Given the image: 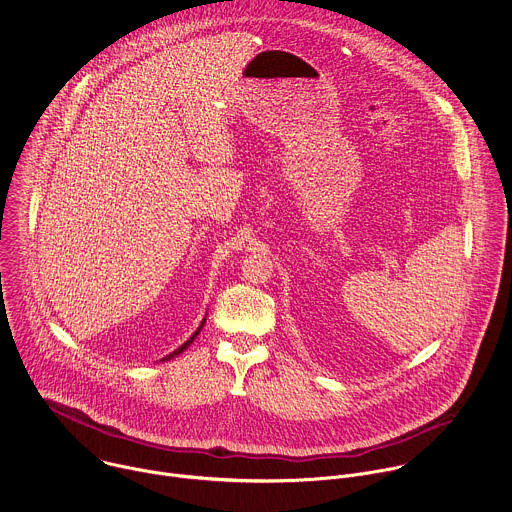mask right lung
Masks as SVG:
<instances>
[{
	"mask_svg": "<svg viewBox=\"0 0 512 512\" xmlns=\"http://www.w3.org/2000/svg\"><path fill=\"white\" fill-rule=\"evenodd\" d=\"M205 321H207V319H203V321H201V325H199V327H197V331H195V333H193V335H191V337H189V339H187V341H185V343H183V345H181V347H179V349H175V351H173V353H171V355H167V357H163V359H161V361H169V359H173V357H177V355H179V353H183V351H185V349H187V347H189V345H191V343H193V341H195V337H197V335H199V333H201V329H203V325H205Z\"/></svg>",
	"mask_w": 512,
	"mask_h": 512,
	"instance_id": "add662e5",
	"label": "right lung"
}]
</instances>
